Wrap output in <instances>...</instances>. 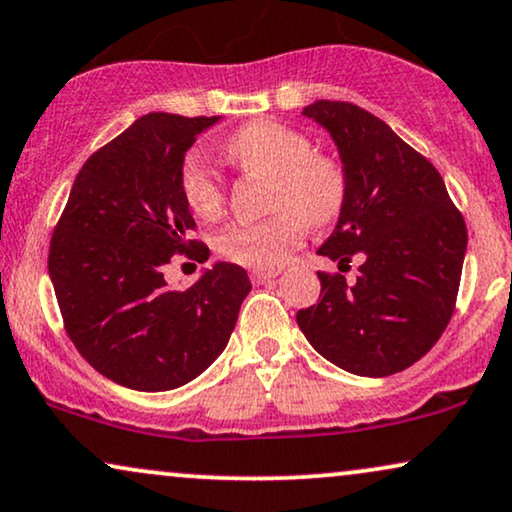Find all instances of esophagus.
Returning a JSON list of instances; mask_svg holds the SVG:
<instances>
[{
	"mask_svg": "<svg viewBox=\"0 0 512 512\" xmlns=\"http://www.w3.org/2000/svg\"><path fill=\"white\" fill-rule=\"evenodd\" d=\"M277 275H280V270H254V272H251V282L265 284V282L275 280Z\"/></svg>",
	"mask_w": 512,
	"mask_h": 512,
	"instance_id": "1",
	"label": "esophagus"
}]
</instances>
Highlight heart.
<instances>
[{
  "label": "heart",
  "mask_w": 512,
  "mask_h": 512,
  "mask_svg": "<svg viewBox=\"0 0 512 512\" xmlns=\"http://www.w3.org/2000/svg\"><path fill=\"white\" fill-rule=\"evenodd\" d=\"M225 155L249 174L270 178V211L258 223H237L218 237V251L232 263L268 270L301 242L303 228L322 230L341 216L348 178L334 157L313 152L310 138L280 122H251L225 141ZM181 192L202 218L223 211V185L199 157L181 169Z\"/></svg>",
  "instance_id": "b5f03b06"
}]
</instances>
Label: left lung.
I'll list each match as a JSON object with an SVG mask.
<instances>
[{
  "mask_svg": "<svg viewBox=\"0 0 512 512\" xmlns=\"http://www.w3.org/2000/svg\"><path fill=\"white\" fill-rule=\"evenodd\" d=\"M334 138L348 197L317 254L338 268L362 258L357 280L317 272L320 301L298 310L310 345L350 374L390 376L421 360L447 329L468 230L444 181L390 126L343 101L303 108Z\"/></svg>",
  "mask_w": 512,
  "mask_h": 512,
  "instance_id": "left-lung-1",
  "label": "left lung"
}]
</instances>
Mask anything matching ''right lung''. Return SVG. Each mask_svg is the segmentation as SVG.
Segmentation results:
<instances>
[{"label":"right lung","instance_id":"obj_1","mask_svg":"<svg viewBox=\"0 0 512 512\" xmlns=\"http://www.w3.org/2000/svg\"><path fill=\"white\" fill-rule=\"evenodd\" d=\"M221 117L150 112L94 152L53 230L49 277L79 355L110 381L143 393L192 381L223 353L247 270L214 263L192 287L164 282L171 256L207 261L181 192L185 152Z\"/></svg>","mask_w":512,"mask_h":512}]
</instances>
